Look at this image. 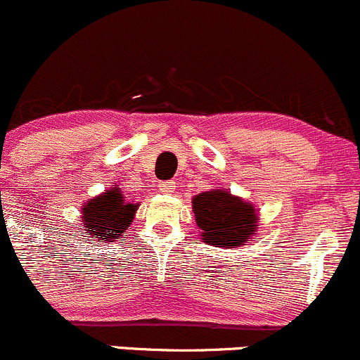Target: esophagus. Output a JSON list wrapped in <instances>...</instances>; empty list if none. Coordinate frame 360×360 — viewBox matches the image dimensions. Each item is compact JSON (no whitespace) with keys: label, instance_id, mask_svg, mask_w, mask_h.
Returning a JSON list of instances; mask_svg holds the SVG:
<instances>
[{"label":"esophagus","instance_id":"esophagus-1","mask_svg":"<svg viewBox=\"0 0 360 360\" xmlns=\"http://www.w3.org/2000/svg\"><path fill=\"white\" fill-rule=\"evenodd\" d=\"M159 191L160 193H174L176 191V183L174 181H164V183H159Z\"/></svg>","mask_w":360,"mask_h":360}]
</instances>
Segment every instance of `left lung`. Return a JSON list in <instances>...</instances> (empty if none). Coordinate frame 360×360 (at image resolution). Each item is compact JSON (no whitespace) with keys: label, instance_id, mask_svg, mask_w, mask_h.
Returning a JSON list of instances; mask_svg holds the SVG:
<instances>
[{"label":"left lung","instance_id":"1","mask_svg":"<svg viewBox=\"0 0 360 360\" xmlns=\"http://www.w3.org/2000/svg\"><path fill=\"white\" fill-rule=\"evenodd\" d=\"M193 213L203 242L213 247H242L259 229L254 205L223 189L196 194Z\"/></svg>","mask_w":360,"mask_h":360}]
</instances>
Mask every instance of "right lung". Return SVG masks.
I'll return each instance as SVG.
<instances>
[{"instance_id":"right-lung-1","label":"right lung","mask_w":360,"mask_h":360,"mask_svg":"<svg viewBox=\"0 0 360 360\" xmlns=\"http://www.w3.org/2000/svg\"><path fill=\"white\" fill-rule=\"evenodd\" d=\"M137 208L139 203L127 201L122 189L111 188L100 196L91 198L82 206V226L91 240L111 242L125 233V230L131 225Z\"/></svg>"}]
</instances>
